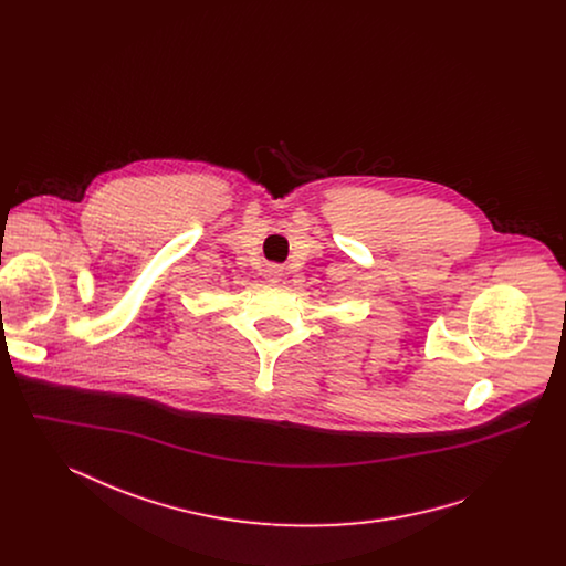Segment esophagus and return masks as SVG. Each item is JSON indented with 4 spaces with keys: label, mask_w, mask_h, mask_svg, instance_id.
<instances>
[{
    "label": "esophagus",
    "mask_w": 566,
    "mask_h": 566,
    "mask_svg": "<svg viewBox=\"0 0 566 566\" xmlns=\"http://www.w3.org/2000/svg\"><path fill=\"white\" fill-rule=\"evenodd\" d=\"M265 277H268V282H271V284H277L280 277H282V268L280 265H268L265 268Z\"/></svg>",
    "instance_id": "obj_1"
}]
</instances>
